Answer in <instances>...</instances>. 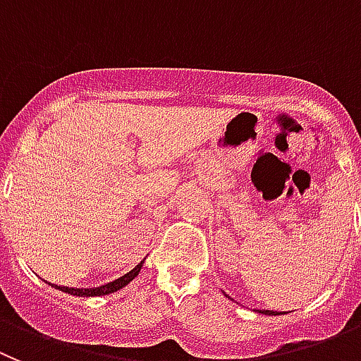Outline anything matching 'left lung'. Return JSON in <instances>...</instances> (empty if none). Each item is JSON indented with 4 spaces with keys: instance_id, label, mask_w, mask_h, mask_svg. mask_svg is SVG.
<instances>
[{
    "instance_id": "obj_1",
    "label": "left lung",
    "mask_w": 361,
    "mask_h": 361,
    "mask_svg": "<svg viewBox=\"0 0 361 361\" xmlns=\"http://www.w3.org/2000/svg\"><path fill=\"white\" fill-rule=\"evenodd\" d=\"M259 313H262V314H281V313H277V311H269V310H262V311H259Z\"/></svg>"
}]
</instances>
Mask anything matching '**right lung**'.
<instances>
[{"instance_id":"obj_1","label":"right lung","mask_w":361,"mask_h":361,"mask_svg":"<svg viewBox=\"0 0 361 361\" xmlns=\"http://www.w3.org/2000/svg\"><path fill=\"white\" fill-rule=\"evenodd\" d=\"M142 264H144V261L138 262V264H136L131 271H128V274L122 275V277L116 279V281L108 282V284H104V286H99V288H87V290L84 288V290H77V288H68V286H55V284H51V286H54L55 290L64 291V293H68V295H75V297H100V295H109V293H115V291L122 290L124 286H128L129 282L136 277V275L140 274Z\"/></svg>"}]
</instances>
